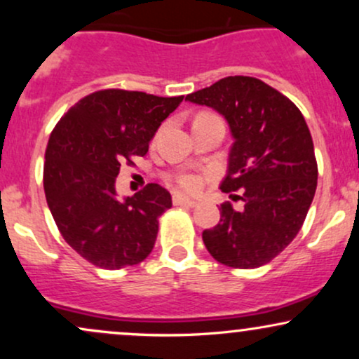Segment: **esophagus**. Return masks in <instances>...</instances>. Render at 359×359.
<instances>
[{
  "label": "esophagus",
  "instance_id": "obj_1",
  "mask_svg": "<svg viewBox=\"0 0 359 359\" xmlns=\"http://www.w3.org/2000/svg\"><path fill=\"white\" fill-rule=\"evenodd\" d=\"M174 205H185V208H196L197 203L192 199H187V197H182L179 196V194H175L174 196Z\"/></svg>",
  "mask_w": 359,
  "mask_h": 359
}]
</instances>
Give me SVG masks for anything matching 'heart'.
Segmentation results:
<instances>
[{"label":"heart","instance_id":"1","mask_svg":"<svg viewBox=\"0 0 359 359\" xmlns=\"http://www.w3.org/2000/svg\"><path fill=\"white\" fill-rule=\"evenodd\" d=\"M177 184H179V187L182 189V191L196 194L203 189L204 180L203 177L197 174H182L179 179H177Z\"/></svg>","mask_w":359,"mask_h":359}]
</instances>
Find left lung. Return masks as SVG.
<instances>
[{"label":"left lung","mask_w":359,"mask_h":359,"mask_svg":"<svg viewBox=\"0 0 359 359\" xmlns=\"http://www.w3.org/2000/svg\"><path fill=\"white\" fill-rule=\"evenodd\" d=\"M216 109L234 143L221 191L240 203L221 204V219L203 241L216 262L258 269L294 241L317 187L311 131L287 96L257 77L229 76L185 97Z\"/></svg>","instance_id":"8db88e82"}]
</instances>
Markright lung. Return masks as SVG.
<instances>
[{"instance_id":"add662e5","label":"right lung","mask_w":359,"mask_h":359,"mask_svg":"<svg viewBox=\"0 0 359 359\" xmlns=\"http://www.w3.org/2000/svg\"><path fill=\"white\" fill-rule=\"evenodd\" d=\"M182 100L102 89L76 102L53 128L45 150V197L62 238L93 265L125 269L154 250L170 194L148 184L119 201L114 184L121 165L147 155L158 126Z\"/></svg>"}]
</instances>
